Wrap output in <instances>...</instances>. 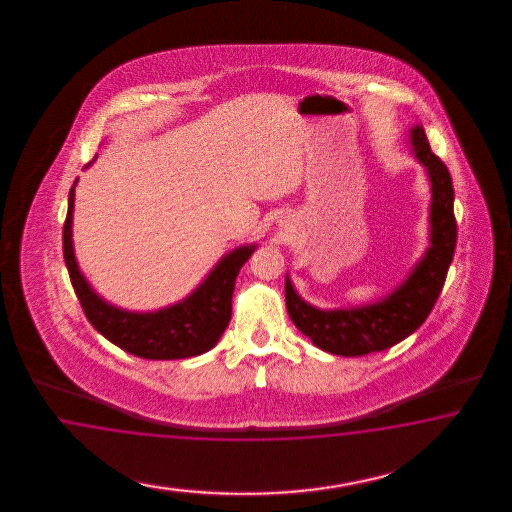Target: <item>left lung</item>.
Instances as JSON below:
<instances>
[{"mask_svg":"<svg viewBox=\"0 0 512 512\" xmlns=\"http://www.w3.org/2000/svg\"><path fill=\"white\" fill-rule=\"evenodd\" d=\"M411 142L432 182V246L402 287L364 308L321 311L306 304L296 295L291 279H285V302L291 321L326 353L362 357L400 343L426 321L445 285L458 236L452 178L445 163L432 152L420 125L413 127Z\"/></svg>","mask_w":512,"mask_h":512,"instance_id":"8db88e82","label":"left lung"}]
</instances>
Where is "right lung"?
Wrapping results in <instances>:
<instances>
[{"label":"right lung","instance_id":"obj_1","mask_svg":"<svg viewBox=\"0 0 512 512\" xmlns=\"http://www.w3.org/2000/svg\"><path fill=\"white\" fill-rule=\"evenodd\" d=\"M73 206L75 186L69 191L63 223V259L82 311L93 328L120 349L148 360L197 357L212 349L231 321L234 281L255 246L234 249L182 304L155 313H129L103 302L80 274L71 240Z\"/></svg>","mask_w":512,"mask_h":512}]
</instances>
